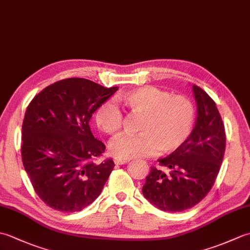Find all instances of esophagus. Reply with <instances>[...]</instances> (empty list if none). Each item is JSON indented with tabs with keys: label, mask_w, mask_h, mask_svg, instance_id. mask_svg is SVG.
Masks as SVG:
<instances>
[{
	"label": "esophagus",
	"mask_w": 250,
	"mask_h": 250,
	"mask_svg": "<svg viewBox=\"0 0 250 250\" xmlns=\"http://www.w3.org/2000/svg\"><path fill=\"white\" fill-rule=\"evenodd\" d=\"M131 160L129 158H120V157H117V158H115L114 159V162L116 163V164H118V166H121V164H125V163H128V162H130Z\"/></svg>",
	"instance_id": "obj_1"
}]
</instances>
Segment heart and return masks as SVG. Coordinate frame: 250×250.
Wrapping results in <instances>:
<instances>
[{
    "label": "heart",
    "instance_id": "obj_1",
    "mask_svg": "<svg viewBox=\"0 0 250 250\" xmlns=\"http://www.w3.org/2000/svg\"><path fill=\"white\" fill-rule=\"evenodd\" d=\"M121 101L132 114L143 115L141 134L121 135L109 144L113 155L136 158L163 152H174L183 147L192 133L195 107L185 95H172L152 86L132 89L121 95ZM94 121L108 135H116L124 125V115L113 102H105L97 109Z\"/></svg>",
    "mask_w": 250,
    "mask_h": 250
}]
</instances>
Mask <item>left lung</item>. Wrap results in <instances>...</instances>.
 <instances>
[{
	"instance_id": "8db88e82",
	"label": "left lung",
	"mask_w": 250,
	"mask_h": 250,
	"mask_svg": "<svg viewBox=\"0 0 250 250\" xmlns=\"http://www.w3.org/2000/svg\"><path fill=\"white\" fill-rule=\"evenodd\" d=\"M196 120L186 144L171 155L159 159L143 186V194L164 211H183L205 198L213 187L226 150V132L218 108L208 94L192 86Z\"/></svg>"
}]
</instances>
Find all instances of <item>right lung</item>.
<instances>
[{"mask_svg": "<svg viewBox=\"0 0 250 250\" xmlns=\"http://www.w3.org/2000/svg\"><path fill=\"white\" fill-rule=\"evenodd\" d=\"M117 90L84 78L62 79L26 108L21 157L35 192L51 208L81 211L103 190L115 164L94 162L105 145L94 139L89 121Z\"/></svg>", "mask_w": 250, "mask_h": 250, "instance_id": "right-lung-1", "label": "right lung"}]
</instances>
